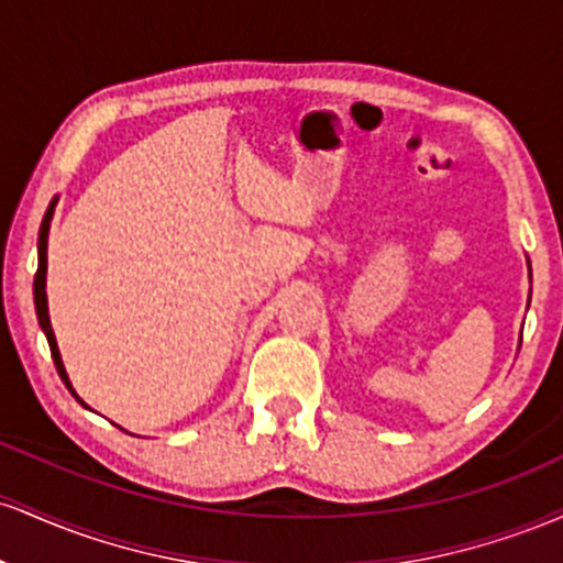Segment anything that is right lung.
<instances>
[{
    "mask_svg": "<svg viewBox=\"0 0 563 563\" xmlns=\"http://www.w3.org/2000/svg\"><path fill=\"white\" fill-rule=\"evenodd\" d=\"M55 203H57V200H53V203H49L47 214H44V219H42V228H38V269H36V275H34V303H36L38 325H42V331H44V335H47V341H49V352H53L57 373H60L63 384H66L68 389H70V394H74V397H76L74 386H70V380H68L66 367H63L60 352H57V341H55L53 325H49V314H47V294H44V277H47V232H49V219H53ZM76 399H79V397H76ZM79 402H81V399H79Z\"/></svg>",
    "mask_w": 563,
    "mask_h": 563,
    "instance_id": "right-lung-1",
    "label": "right lung"
}]
</instances>
